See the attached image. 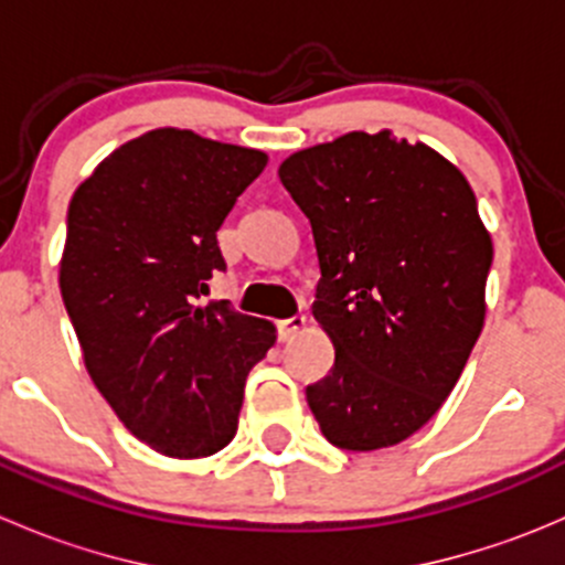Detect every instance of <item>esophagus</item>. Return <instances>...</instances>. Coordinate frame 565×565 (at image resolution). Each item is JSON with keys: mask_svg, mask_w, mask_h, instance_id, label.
<instances>
[{"mask_svg": "<svg viewBox=\"0 0 565 565\" xmlns=\"http://www.w3.org/2000/svg\"><path fill=\"white\" fill-rule=\"evenodd\" d=\"M303 330H306V317L303 315L281 319V322H278V339H281V341H292L295 335L303 333Z\"/></svg>", "mask_w": 565, "mask_h": 565, "instance_id": "obj_1", "label": "esophagus"}]
</instances>
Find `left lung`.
Listing matches in <instances>:
<instances>
[{
	"mask_svg": "<svg viewBox=\"0 0 565 565\" xmlns=\"http://www.w3.org/2000/svg\"><path fill=\"white\" fill-rule=\"evenodd\" d=\"M281 185L311 224V315L333 341L328 377L306 388L335 448L407 440L451 396L487 317L492 237L448 158L391 130L292 152Z\"/></svg>",
	"mask_w": 565,
	"mask_h": 565,
	"instance_id": "left-lung-1",
	"label": "left lung"
}]
</instances>
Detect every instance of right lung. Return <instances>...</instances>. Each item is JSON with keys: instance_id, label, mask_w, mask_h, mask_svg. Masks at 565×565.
Returning <instances> with one entry per match:
<instances>
[{"instance_id": "obj_1", "label": "right lung", "mask_w": 565, "mask_h": 565, "mask_svg": "<svg viewBox=\"0 0 565 565\" xmlns=\"http://www.w3.org/2000/svg\"><path fill=\"white\" fill-rule=\"evenodd\" d=\"M267 156L156 128L117 147L67 207L60 289L95 388L125 429L172 459L218 454L237 431L273 322L199 303L224 270L218 237Z\"/></svg>"}]
</instances>
